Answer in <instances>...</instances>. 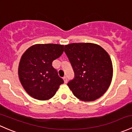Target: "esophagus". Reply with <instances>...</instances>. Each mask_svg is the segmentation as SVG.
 I'll return each mask as SVG.
<instances>
[{"mask_svg":"<svg viewBox=\"0 0 132 132\" xmlns=\"http://www.w3.org/2000/svg\"><path fill=\"white\" fill-rule=\"evenodd\" d=\"M63 80H64V83H67L68 79H67V77H66V76H64V77H63Z\"/></svg>","mask_w":132,"mask_h":132,"instance_id":"1","label":"esophagus"}]
</instances>
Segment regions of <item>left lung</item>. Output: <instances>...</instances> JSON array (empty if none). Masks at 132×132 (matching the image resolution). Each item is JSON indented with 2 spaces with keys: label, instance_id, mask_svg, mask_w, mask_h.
Here are the masks:
<instances>
[{
  "label": "left lung",
  "instance_id": "left-lung-1",
  "mask_svg": "<svg viewBox=\"0 0 132 132\" xmlns=\"http://www.w3.org/2000/svg\"><path fill=\"white\" fill-rule=\"evenodd\" d=\"M75 77L68 86L75 96L84 101L101 97L111 82L113 65L108 52L97 44L73 43L64 46Z\"/></svg>",
  "mask_w": 132,
  "mask_h": 132
}]
</instances>
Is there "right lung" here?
<instances>
[{"label": "right lung", "instance_id": "1", "mask_svg": "<svg viewBox=\"0 0 132 132\" xmlns=\"http://www.w3.org/2000/svg\"><path fill=\"white\" fill-rule=\"evenodd\" d=\"M64 45L37 44L24 52L19 64V80L26 92L33 98L45 101L52 98L63 84L52 62L62 55Z\"/></svg>", "mask_w": 132, "mask_h": 132}]
</instances>
